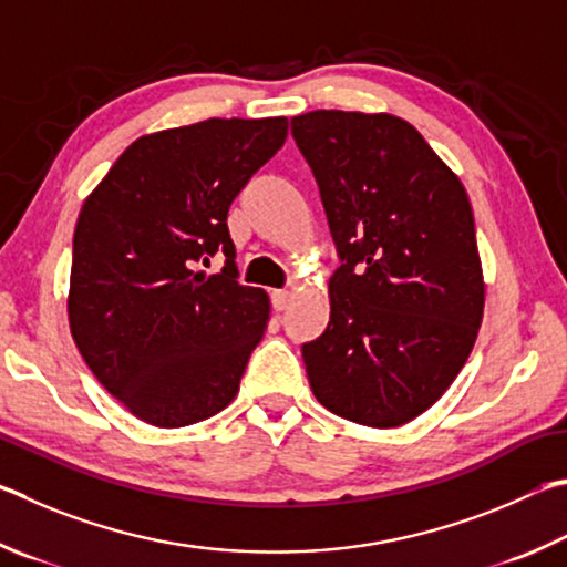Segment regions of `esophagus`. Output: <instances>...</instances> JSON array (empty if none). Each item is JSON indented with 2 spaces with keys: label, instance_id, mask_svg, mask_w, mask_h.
Listing matches in <instances>:
<instances>
[{
  "label": "esophagus",
  "instance_id": "obj_1",
  "mask_svg": "<svg viewBox=\"0 0 567 567\" xmlns=\"http://www.w3.org/2000/svg\"><path fill=\"white\" fill-rule=\"evenodd\" d=\"M289 303H291V291L278 289V291L271 293V306L276 311H286V309H289Z\"/></svg>",
  "mask_w": 567,
  "mask_h": 567
}]
</instances>
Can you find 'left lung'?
<instances>
[{"label":"left lung","instance_id":"8db88e82","mask_svg":"<svg viewBox=\"0 0 567 567\" xmlns=\"http://www.w3.org/2000/svg\"><path fill=\"white\" fill-rule=\"evenodd\" d=\"M341 266L331 321L301 346L331 413L393 429L441 399L473 351L483 271L468 194L391 114L319 109L291 118Z\"/></svg>","mask_w":567,"mask_h":567}]
</instances>
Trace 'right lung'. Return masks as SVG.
Returning a JSON list of instances; mask_svg holds the SVG:
<instances>
[{
  "mask_svg": "<svg viewBox=\"0 0 567 567\" xmlns=\"http://www.w3.org/2000/svg\"><path fill=\"white\" fill-rule=\"evenodd\" d=\"M286 116L206 118L136 138L79 214L69 326L114 399L158 429L224 411L268 323L238 281L228 206L284 146ZM221 250L225 268L202 260Z\"/></svg>",
  "mask_w": 567,
  "mask_h": 567,
  "instance_id": "obj_1",
  "label": "right lung"
}]
</instances>
